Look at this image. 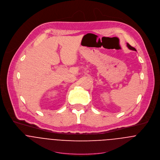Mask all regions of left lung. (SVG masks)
<instances>
[{"label": "left lung", "mask_w": 160, "mask_h": 160, "mask_svg": "<svg viewBox=\"0 0 160 160\" xmlns=\"http://www.w3.org/2000/svg\"><path fill=\"white\" fill-rule=\"evenodd\" d=\"M127 46H128V48L129 49H131V50H132V51H136V49H135L134 48H133V47L131 46H130L129 44H127Z\"/></svg>", "instance_id": "8db88e82"}]
</instances>
